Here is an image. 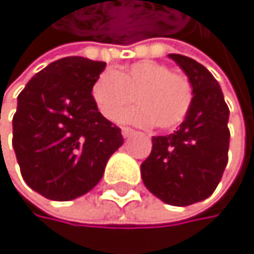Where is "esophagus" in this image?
<instances>
[{
    "instance_id": "obj_1",
    "label": "esophagus",
    "mask_w": 254,
    "mask_h": 254,
    "mask_svg": "<svg viewBox=\"0 0 254 254\" xmlns=\"http://www.w3.org/2000/svg\"><path fill=\"white\" fill-rule=\"evenodd\" d=\"M133 133H135V130H133V128H130V127H122V136H124V138L132 136Z\"/></svg>"
}]
</instances>
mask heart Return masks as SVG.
Here are the masks:
<instances>
[{
  "instance_id": "b5f03b06",
  "label": "heart",
  "mask_w": 254,
  "mask_h": 254,
  "mask_svg": "<svg viewBox=\"0 0 254 254\" xmlns=\"http://www.w3.org/2000/svg\"><path fill=\"white\" fill-rule=\"evenodd\" d=\"M92 100L108 121H118L132 103L139 107L124 115V121L160 130L178 127L187 118L193 89L190 80L168 65L144 60L124 70H105L92 84Z\"/></svg>"
}]
</instances>
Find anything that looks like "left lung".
I'll return each instance as SVG.
<instances>
[{
    "label": "left lung",
    "mask_w": 254,
    "mask_h": 254,
    "mask_svg": "<svg viewBox=\"0 0 254 254\" xmlns=\"http://www.w3.org/2000/svg\"><path fill=\"white\" fill-rule=\"evenodd\" d=\"M187 73L191 107L179 130L152 138V151L141 163L146 189L171 206H190L209 198L228 163L229 108L218 81L204 65L170 55Z\"/></svg>",
    "instance_id": "obj_1"
}]
</instances>
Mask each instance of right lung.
Here are the masks:
<instances>
[{
    "label": "right lung",
    "mask_w": 254,
    "mask_h": 254,
    "mask_svg": "<svg viewBox=\"0 0 254 254\" xmlns=\"http://www.w3.org/2000/svg\"><path fill=\"white\" fill-rule=\"evenodd\" d=\"M105 63L69 56L48 64L20 92L12 146L25 182L55 201L92 190L124 143L121 128L92 100Z\"/></svg>",
    "instance_id": "add662e5"
}]
</instances>
